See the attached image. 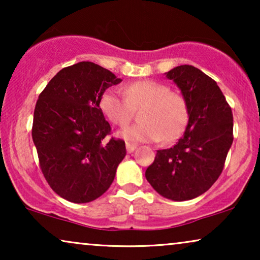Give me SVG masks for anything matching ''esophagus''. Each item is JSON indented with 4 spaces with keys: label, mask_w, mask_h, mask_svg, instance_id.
<instances>
[{
    "label": "esophagus",
    "mask_w": 260,
    "mask_h": 260,
    "mask_svg": "<svg viewBox=\"0 0 260 260\" xmlns=\"http://www.w3.org/2000/svg\"><path fill=\"white\" fill-rule=\"evenodd\" d=\"M125 145H126V151L129 152V154H130V152H133L135 149L137 148V145L136 144H133V143H126Z\"/></svg>",
    "instance_id": "esophagus-1"
}]
</instances>
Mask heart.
Returning a JSON list of instances; mask_svg holds the SVG:
<instances>
[{"instance_id":"heart-1","label":"heart","mask_w":260,"mask_h":260,"mask_svg":"<svg viewBox=\"0 0 260 260\" xmlns=\"http://www.w3.org/2000/svg\"><path fill=\"white\" fill-rule=\"evenodd\" d=\"M99 108L110 122L125 126L134 110L141 109V123L122 130L119 135L134 142H173L182 135L188 120L184 98L169 91L165 84L142 80L127 84L124 94L115 88L106 90L99 99Z\"/></svg>"}]
</instances>
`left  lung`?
<instances>
[{
	"mask_svg": "<svg viewBox=\"0 0 260 260\" xmlns=\"http://www.w3.org/2000/svg\"><path fill=\"white\" fill-rule=\"evenodd\" d=\"M166 77L181 90L189 119L173 148L157 150L145 177L163 198L191 200L207 191L222 172L233 142L232 110L215 81L197 67H174Z\"/></svg>",
	"mask_w": 260,
	"mask_h": 260,
	"instance_id": "8db88e82",
	"label": "left lung"
}]
</instances>
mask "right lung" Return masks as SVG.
Listing matches in <instances>:
<instances>
[{
	"mask_svg": "<svg viewBox=\"0 0 260 260\" xmlns=\"http://www.w3.org/2000/svg\"><path fill=\"white\" fill-rule=\"evenodd\" d=\"M122 79L94 62L59 71L39 95L31 137L41 172L59 197L74 204L102 197L126 155L122 140H109L111 126L99 99Z\"/></svg>",
	"mask_w": 260,
	"mask_h": 260,
	"instance_id": "add662e5",
	"label": "right lung"
}]
</instances>
